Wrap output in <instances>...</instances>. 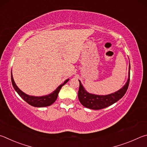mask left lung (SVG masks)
Listing matches in <instances>:
<instances>
[{"label":"left lung","mask_w":147,"mask_h":147,"mask_svg":"<svg viewBox=\"0 0 147 147\" xmlns=\"http://www.w3.org/2000/svg\"><path fill=\"white\" fill-rule=\"evenodd\" d=\"M130 65L128 81L125 86L119 90L107 96H97L87 92L79 81V88L78 92V98L81 103L84 107L93 110H100L105 109L115 103L118 100L122 98L127 92L130 82Z\"/></svg>","instance_id":"1"}]
</instances>
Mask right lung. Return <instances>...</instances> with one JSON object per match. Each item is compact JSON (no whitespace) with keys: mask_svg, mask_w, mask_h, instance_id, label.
<instances>
[{"mask_svg":"<svg viewBox=\"0 0 147 147\" xmlns=\"http://www.w3.org/2000/svg\"><path fill=\"white\" fill-rule=\"evenodd\" d=\"M11 83L13 86L14 89L16 90V92L18 93V94L22 97V98L24 100V101L30 105L31 106L35 107H48L53 104L54 102L56 101L57 98L58 94L59 91H60L62 86L64 85L67 82L69 81V79H67L63 84H61L60 86H58V88H57L55 91L53 92L52 93L47 95L45 96L42 97H35V96H30L28 95L24 94V92H22L20 90L17 86L16 84L15 83V81L13 78L12 74H11Z\"/></svg>","mask_w":147,"mask_h":147,"instance_id":"obj_1","label":"right lung"}]
</instances>
